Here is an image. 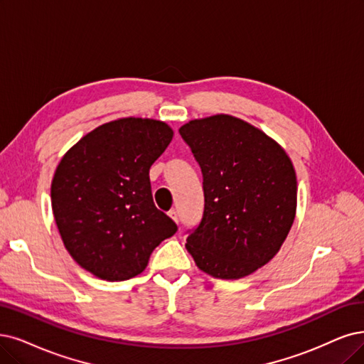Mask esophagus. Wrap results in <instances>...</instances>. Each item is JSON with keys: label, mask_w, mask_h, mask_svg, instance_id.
Instances as JSON below:
<instances>
[{"label": "esophagus", "mask_w": 364, "mask_h": 364, "mask_svg": "<svg viewBox=\"0 0 364 364\" xmlns=\"http://www.w3.org/2000/svg\"><path fill=\"white\" fill-rule=\"evenodd\" d=\"M168 216L175 222V223H178V213L175 211V210H171L169 213H168Z\"/></svg>", "instance_id": "34e87169"}]
</instances>
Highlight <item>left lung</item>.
Masks as SVG:
<instances>
[{
	"label": "left lung",
	"mask_w": 364,
	"mask_h": 364,
	"mask_svg": "<svg viewBox=\"0 0 364 364\" xmlns=\"http://www.w3.org/2000/svg\"><path fill=\"white\" fill-rule=\"evenodd\" d=\"M203 171V220L186 249L199 270L241 279L274 258L297 210L289 156L247 121L218 114L180 127Z\"/></svg>",
	"instance_id": "1"
}]
</instances>
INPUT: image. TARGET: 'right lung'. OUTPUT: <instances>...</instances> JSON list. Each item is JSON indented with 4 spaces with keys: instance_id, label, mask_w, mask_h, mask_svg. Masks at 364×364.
Here are the masks:
<instances>
[{
    "instance_id": "add662e5",
    "label": "right lung",
    "mask_w": 364,
    "mask_h": 364,
    "mask_svg": "<svg viewBox=\"0 0 364 364\" xmlns=\"http://www.w3.org/2000/svg\"><path fill=\"white\" fill-rule=\"evenodd\" d=\"M173 130L151 118L105 123L67 151L53 173L50 200L70 257L99 279L118 282L141 274L151 252L177 232L156 208L150 168Z\"/></svg>"
}]
</instances>
